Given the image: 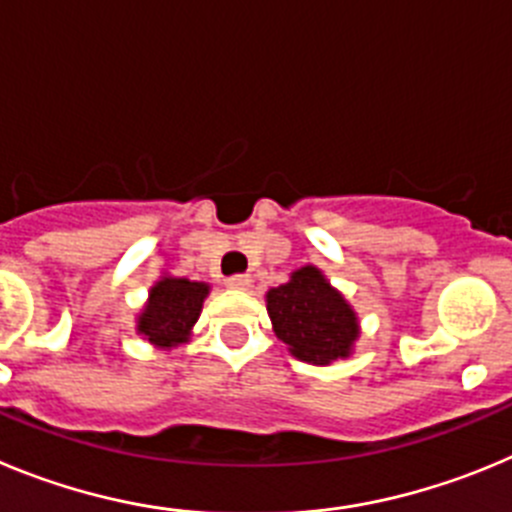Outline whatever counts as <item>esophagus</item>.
Listing matches in <instances>:
<instances>
[{
  "mask_svg": "<svg viewBox=\"0 0 512 512\" xmlns=\"http://www.w3.org/2000/svg\"><path fill=\"white\" fill-rule=\"evenodd\" d=\"M250 285H252L250 275H232V278H227V288L232 290H247Z\"/></svg>",
  "mask_w": 512,
  "mask_h": 512,
  "instance_id": "obj_1",
  "label": "esophagus"
}]
</instances>
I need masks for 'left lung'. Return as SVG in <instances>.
<instances>
[{
    "instance_id": "obj_1",
    "label": "left lung",
    "mask_w": 512,
    "mask_h": 512,
    "mask_svg": "<svg viewBox=\"0 0 512 512\" xmlns=\"http://www.w3.org/2000/svg\"><path fill=\"white\" fill-rule=\"evenodd\" d=\"M267 313L280 342L308 365H329L352 354L359 336L354 308L319 267L290 273L288 283L267 290Z\"/></svg>"
}]
</instances>
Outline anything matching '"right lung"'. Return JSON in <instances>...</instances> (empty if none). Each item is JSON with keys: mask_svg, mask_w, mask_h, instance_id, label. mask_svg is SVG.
Segmentation results:
<instances>
[{"mask_svg": "<svg viewBox=\"0 0 512 512\" xmlns=\"http://www.w3.org/2000/svg\"><path fill=\"white\" fill-rule=\"evenodd\" d=\"M206 296H209L206 283L163 275L150 288V298L137 316V334L160 349L186 344L193 324L199 321Z\"/></svg>", "mask_w": 512, "mask_h": 512, "instance_id": "right-lung-1", "label": "right lung"}]
</instances>
